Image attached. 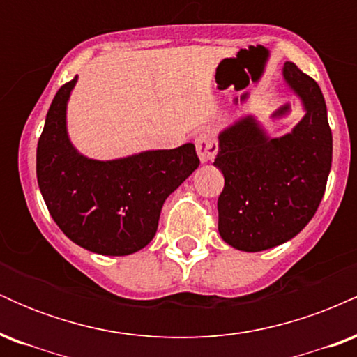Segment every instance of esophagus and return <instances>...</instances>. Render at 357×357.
Instances as JSON below:
<instances>
[{
    "instance_id": "34e87169",
    "label": "esophagus",
    "mask_w": 357,
    "mask_h": 357,
    "mask_svg": "<svg viewBox=\"0 0 357 357\" xmlns=\"http://www.w3.org/2000/svg\"><path fill=\"white\" fill-rule=\"evenodd\" d=\"M218 141L213 136L210 130H204V132H199L198 137H196V151H198L199 159L202 162H208L218 154Z\"/></svg>"
}]
</instances>
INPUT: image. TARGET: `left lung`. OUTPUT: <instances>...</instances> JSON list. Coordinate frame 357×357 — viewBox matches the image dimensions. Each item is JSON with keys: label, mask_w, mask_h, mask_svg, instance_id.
I'll return each instance as SVG.
<instances>
[{"label": "left lung", "mask_w": 357, "mask_h": 357, "mask_svg": "<svg viewBox=\"0 0 357 357\" xmlns=\"http://www.w3.org/2000/svg\"><path fill=\"white\" fill-rule=\"evenodd\" d=\"M284 79L307 110L292 132L270 139L255 119L245 117L220 134L218 231L243 252L273 248L302 231L322 202L333 162L321 87L292 61H285Z\"/></svg>", "instance_id": "obj_1"}]
</instances>
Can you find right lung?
Returning <instances> with one entry per match:
<instances>
[{
    "mask_svg": "<svg viewBox=\"0 0 357 357\" xmlns=\"http://www.w3.org/2000/svg\"><path fill=\"white\" fill-rule=\"evenodd\" d=\"M77 77L61 85L36 147V178L53 221L100 255H130L154 238L167 196L199 165L195 144L93 161L70 144L67 100Z\"/></svg>",
    "mask_w": 357,
    "mask_h": 357,
    "instance_id": "obj_1",
    "label": "right lung"
}]
</instances>
